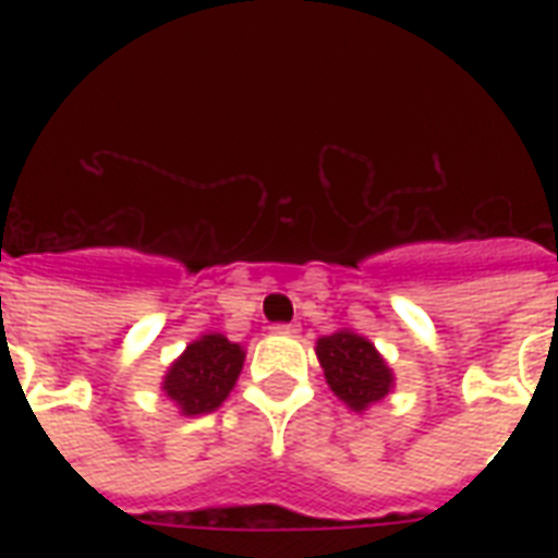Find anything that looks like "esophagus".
Listing matches in <instances>:
<instances>
[{"instance_id":"34e87169","label":"esophagus","mask_w":558,"mask_h":558,"mask_svg":"<svg viewBox=\"0 0 558 558\" xmlns=\"http://www.w3.org/2000/svg\"><path fill=\"white\" fill-rule=\"evenodd\" d=\"M271 332H275V336H287V339H292V336H298V324H275Z\"/></svg>"}]
</instances>
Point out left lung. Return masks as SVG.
Masks as SVG:
<instances>
[{"mask_svg":"<svg viewBox=\"0 0 558 558\" xmlns=\"http://www.w3.org/2000/svg\"><path fill=\"white\" fill-rule=\"evenodd\" d=\"M315 356L322 362L324 379L332 393L356 414H365L397 385V376L376 344L350 327L315 341Z\"/></svg>","mask_w":558,"mask_h":558,"instance_id":"8db88e82","label":"left lung"}]
</instances>
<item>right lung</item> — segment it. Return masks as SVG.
<instances>
[{"mask_svg":"<svg viewBox=\"0 0 558 558\" xmlns=\"http://www.w3.org/2000/svg\"><path fill=\"white\" fill-rule=\"evenodd\" d=\"M243 362V344L228 341L222 332H202L182 350V356L170 362L161 376V393L182 416L210 414L234 390Z\"/></svg>","mask_w":558,"mask_h":558,"instance_id":"1","label":"right lung"}]
</instances>
